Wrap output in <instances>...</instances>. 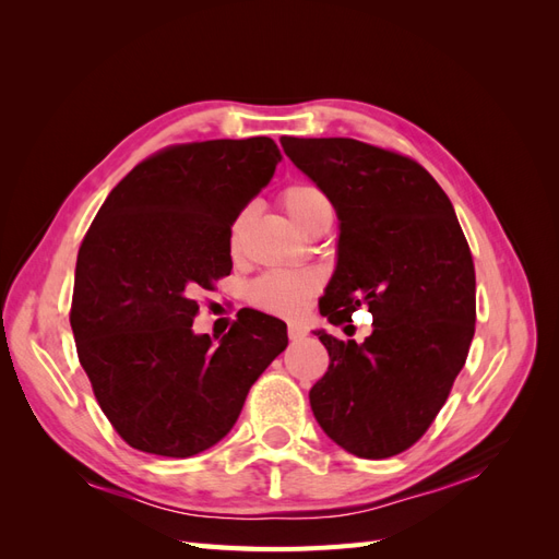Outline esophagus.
<instances>
[{"mask_svg": "<svg viewBox=\"0 0 559 559\" xmlns=\"http://www.w3.org/2000/svg\"><path fill=\"white\" fill-rule=\"evenodd\" d=\"M308 335V331L302 329V326H298V324H289V341H302V337Z\"/></svg>", "mask_w": 559, "mask_h": 559, "instance_id": "1", "label": "esophagus"}]
</instances>
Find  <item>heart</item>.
Returning <instances> with one entry per match:
<instances>
[{"instance_id": "b5f03b06", "label": "heart", "mask_w": 559, "mask_h": 559, "mask_svg": "<svg viewBox=\"0 0 559 559\" xmlns=\"http://www.w3.org/2000/svg\"><path fill=\"white\" fill-rule=\"evenodd\" d=\"M282 205L294 218V224L310 233L314 226L331 218V202L326 193L314 183L296 181L282 191ZM249 222V210H242L233 218L228 242L235 249L242 240ZM319 277L314 273H289V270H270V273L249 282L245 298L249 306L270 314H296L319 292Z\"/></svg>"}]
</instances>
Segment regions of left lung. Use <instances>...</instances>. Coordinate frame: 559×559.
<instances>
[{"mask_svg":"<svg viewBox=\"0 0 559 559\" xmlns=\"http://www.w3.org/2000/svg\"><path fill=\"white\" fill-rule=\"evenodd\" d=\"M284 154L341 218L337 267L319 312L333 326L361 306L364 343L319 331L329 370L310 389L319 427L347 452L413 448L445 405L476 333V267L450 198L411 156L349 138H282Z\"/></svg>","mask_w":559,"mask_h":559,"instance_id":"8db88e82","label":"left lung"}]
</instances>
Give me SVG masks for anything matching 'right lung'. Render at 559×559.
<instances>
[{
  "mask_svg": "<svg viewBox=\"0 0 559 559\" xmlns=\"http://www.w3.org/2000/svg\"><path fill=\"white\" fill-rule=\"evenodd\" d=\"M270 138L173 144L132 167L76 257L70 324L99 408L123 441L191 456L233 429L251 384L289 345L249 310L214 345L195 292L230 275L228 230L275 173Z\"/></svg>",
  "mask_w": 559,
  "mask_h": 559,
  "instance_id": "right-lung-1",
  "label": "right lung"
}]
</instances>
